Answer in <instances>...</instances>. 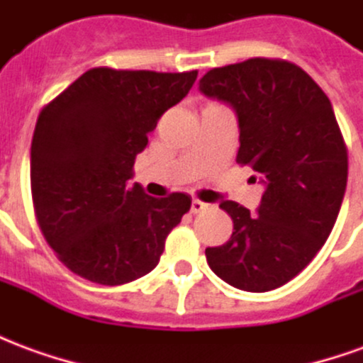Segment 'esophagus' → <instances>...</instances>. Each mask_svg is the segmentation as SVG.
Instances as JSON below:
<instances>
[{
  "label": "esophagus",
  "mask_w": 363,
  "mask_h": 363,
  "mask_svg": "<svg viewBox=\"0 0 363 363\" xmlns=\"http://www.w3.org/2000/svg\"><path fill=\"white\" fill-rule=\"evenodd\" d=\"M204 210H208V204H206V202H202V200H192V204H190V212L200 213V212H204Z\"/></svg>",
  "instance_id": "34e87169"
}]
</instances>
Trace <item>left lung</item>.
Here are the masks:
<instances>
[{
    "instance_id": "1",
    "label": "left lung",
    "mask_w": 363,
    "mask_h": 363,
    "mask_svg": "<svg viewBox=\"0 0 363 363\" xmlns=\"http://www.w3.org/2000/svg\"><path fill=\"white\" fill-rule=\"evenodd\" d=\"M200 91L233 106L237 163L257 171L267 186L257 216L221 202L233 233L228 243L208 247L206 260L233 288H280L315 259L342 206L348 151L335 111L319 85L286 60L213 67Z\"/></svg>"
}]
</instances>
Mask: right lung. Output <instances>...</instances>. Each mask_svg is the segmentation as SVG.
<instances>
[{"instance_id": "right-lung-1", "label": "right lung", "mask_w": 363, "mask_h": 363, "mask_svg": "<svg viewBox=\"0 0 363 363\" xmlns=\"http://www.w3.org/2000/svg\"><path fill=\"white\" fill-rule=\"evenodd\" d=\"M196 75L93 67L40 111L30 145L33 206L46 243L74 274L120 286L157 267L192 200L147 196L128 181L147 134Z\"/></svg>"}]
</instances>
